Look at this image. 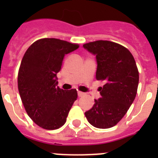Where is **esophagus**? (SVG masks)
I'll return each mask as SVG.
<instances>
[{"label":"esophagus","instance_id":"esophagus-1","mask_svg":"<svg viewBox=\"0 0 158 158\" xmlns=\"http://www.w3.org/2000/svg\"><path fill=\"white\" fill-rule=\"evenodd\" d=\"M77 95H78V96H79V97H82V96H85V93H82V92L79 91L77 93Z\"/></svg>","mask_w":158,"mask_h":158}]
</instances>
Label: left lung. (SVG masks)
<instances>
[{
  "label": "left lung",
  "instance_id": "8db88e82",
  "mask_svg": "<svg viewBox=\"0 0 158 158\" xmlns=\"http://www.w3.org/2000/svg\"><path fill=\"white\" fill-rule=\"evenodd\" d=\"M83 47L96 55V78L104 83L98 89L100 98L85 115L95 127H112L126 115L136 96L139 81L136 62L127 48L114 42L97 40Z\"/></svg>",
  "mask_w": 158,
  "mask_h": 158
}]
</instances>
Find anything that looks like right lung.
<instances>
[{"mask_svg":"<svg viewBox=\"0 0 158 158\" xmlns=\"http://www.w3.org/2000/svg\"><path fill=\"white\" fill-rule=\"evenodd\" d=\"M78 47L77 43L45 38L34 42L23 55L18 72L19 96L28 116L43 129L63 126L77 98L76 89L58 87L56 75L65 54Z\"/></svg>","mask_w":158,"mask_h":158,"instance_id":"1","label":"right lung"}]
</instances>
